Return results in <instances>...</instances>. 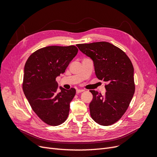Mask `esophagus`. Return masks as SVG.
I'll list each match as a JSON object with an SVG mask.
<instances>
[{
    "instance_id": "esophagus-1",
    "label": "esophagus",
    "mask_w": 157,
    "mask_h": 157,
    "mask_svg": "<svg viewBox=\"0 0 157 157\" xmlns=\"http://www.w3.org/2000/svg\"><path fill=\"white\" fill-rule=\"evenodd\" d=\"M84 91V90H77V93L78 94V93H80L83 92Z\"/></svg>"
}]
</instances>
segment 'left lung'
Masks as SVG:
<instances>
[{"label":"left lung","mask_w":157,"mask_h":157,"mask_svg":"<svg viewBox=\"0 0 157 157\" xmlns=\"http://www.w3.org/2000/svg\"><path fill=\"white\" fill-rule=\"evenodd\" d=\"M77 46L93 60L97 77L107 82L104 96L90 90L93 95L91 117L102 126L113 124L126 111L135 93L132 62L124 52L109 42L79 44Z\"/></svg>","instance_id":"left-lung-1"}]
</instances>
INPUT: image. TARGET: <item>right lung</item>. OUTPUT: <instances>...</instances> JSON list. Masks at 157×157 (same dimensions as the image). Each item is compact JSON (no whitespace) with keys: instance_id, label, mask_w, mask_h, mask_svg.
Here are the masks:
<instances>
[{"instance_id":"add662e5","label":"right lung","mask_w":157,"mask_h":157,"mask_svg":"<svg viewBox=\"0 0 157 157\" xmlns=\"http://www.w3.org/2000/svg\"><path fill=\"white\" fill-rule=\"evenodd\" d=\"M78 51L75 46H47L33 52L25 64L24 95L35 114L49 126H59L68 117L76 90L60 87L58 92L56 78L65 72Z\"/></svg>"}]
</instances>
